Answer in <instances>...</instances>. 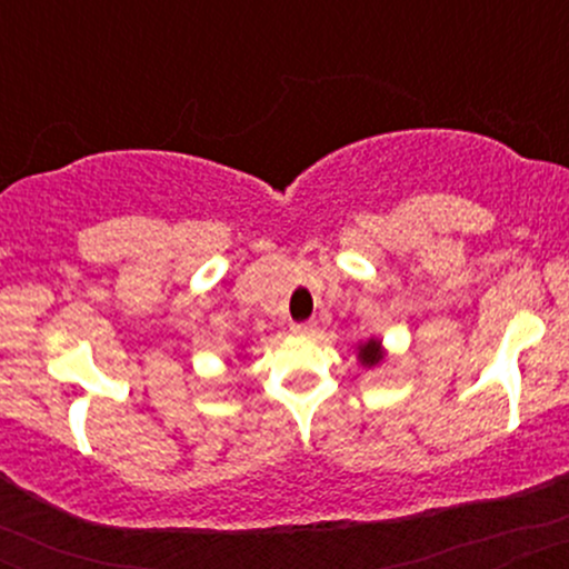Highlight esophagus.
Masks as SVG:
<instances>
[{
	"mask_svg": "<svg viewBox=\"0 0 569 569\" xmlns=\"http://www.w3.org/2000/svg\"><path fill=\"white\" fill-rule=\"evenodd\" d=\"M291 331H293V335H312V331H316V323H312V321L293 323V326H291Z\"/></svg>",
	"mask_w": 569,
	"mask_h": 569,
	"instance_id": "esophagus-1",
	"label": "esophagus"
}]
</instances>
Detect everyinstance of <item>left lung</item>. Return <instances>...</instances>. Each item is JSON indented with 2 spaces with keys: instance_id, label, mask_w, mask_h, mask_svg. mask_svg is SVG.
<instances>
[{
  "instance_id": "left-lung-1",
  "label": "left lung",
  "mask_w": 569,
  "mask_h": 569,
  "mask_svg": "<svg viewBox=\"0 0 569 569\" xmlns=\"http://www.w3.org/2000/svg\"><path fill=\"white\" fill-rule=\"evenodd\" d=\"M358 358H361L363 367H377V363L382 361V348L377 339H369V342H363L361 348H358Z\"/></svg>"
}]
</instances>
